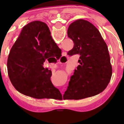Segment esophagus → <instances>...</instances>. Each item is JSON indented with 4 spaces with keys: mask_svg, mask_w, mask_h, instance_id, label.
Segmentation results:
<instances>
[{
    "mask_svg": "<svg viewBox=\"0 0 124 124\" xmlns=\"http://www.w3.org/2000/svg\"><path fill=\"white\" fill-rule=\"evenodd\" d=\"M66 55V53L63 52V56H62V57H63V58H65ZM62 57H61V58H62ZM60 63H63V62H62V61H61H61H60Z\"/></svg>",
    "mask_w": 124,
    "mask_h": 124,
    "instance_id": "obj_1",
    "label": "esophagus"
}]
</instances>
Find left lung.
Listing matches in <instances>:
<instances>
[{
	"label": "left lung",
	"mask_w": 124,
	"mask_h": 124,
	"mask_svg": "<svg viewBox=\"0 0 124 124\" xmlns=\"http://www.w3.org/2000/svg\"><path fill=\"white\" fill-rule=\"evenodd\" d=\"M68 36L74 43L68 54H79V65L71 77L63 99L78 100L96 96L106 88L112 73L107 45L97 28L85 20L70 24Z\"/></svg>",
	"instance_id": "left-lung-1"
}]
</instances>
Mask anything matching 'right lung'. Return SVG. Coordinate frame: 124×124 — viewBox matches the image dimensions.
Wrapping results in <instances>:
<instances>
[{
    "instance_id": "right-lung-1",
    "label": "right lung",
    "mask_w": 124,
    "mask_h": 124,
    "mask_svg": "<svg viewBox=\"0 0 124 124\" xmlns=\"http://www.w3.org/2000/svg\"><path fill=\"white\" fill-rule=\"evenodd\" d=\"M61 53L45 23L33 21L24 26L7 60L12 85L20 93L35 99L61 96L51 83V70L43 66L46 59L60 57Z\"/></svg>"
}]
</instances>
